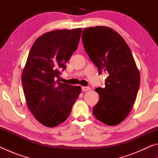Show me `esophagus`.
Listing matches in <instances>:
<instances>
[{"label": "esophagus", "instance_id": "1", "mask_svg": "<svg viewBox=\"0 0 158 158\" xmlns=\"http://www.w3.org/2000/svg\"><path fill=\"white\" fill-rule=\"evenodd\" d=\"M81 89L83 91H88V90H89L90 89V88L89 86H82Z\"/></svg>", "mask_w": 158, "mask_h": 158}]
</instances>
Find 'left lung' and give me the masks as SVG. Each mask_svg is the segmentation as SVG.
Segmentation results:
<instances>
[{
  "label": "left lung",
  "mask_w": 158,
  "mask_h": 158,
  "mask_svg": "<svg viewBox=\"0 0 158 158\" xmlns=\"http://www.w3.org/2000/svg\"><path fill=\"white\" fill-rule=\"evenodd\" d=\"M82 42L99 74L105 73V86L98 88L99 101L94 116L108 125H116L132 109L140 85V75L132 52L124 39L105 26L85 28Z\"/></svg>",
  "instance_id": "1"
}]
</instances>
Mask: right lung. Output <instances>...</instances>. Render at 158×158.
Masks as SVG:
<instances>
[{"mask_svg":"<svg viewBox=\"0 0 158 158\" xmlns=\"http://www.w3.org/2000/svg\"><path fill=\"white\" fill-rule=\"evenodd\" d=\"M81 28L57 30L38 37L29 52L21 82L29 110L44 126L53 127L68 118L81 91L60 81V69L78 47Z\"/></svg>","mask_w":158,"mask_h":158,"instance_id":"1","label":"right lung"}]
</instances>
